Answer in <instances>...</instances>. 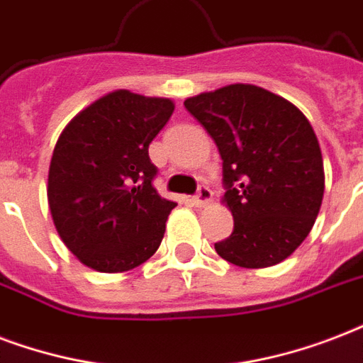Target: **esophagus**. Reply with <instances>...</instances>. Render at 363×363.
Listing matches in <instances>:
<instances>
[{"label": "esophagus", "instance_id": "obj_1", "mask_svg": "<svg viewBox=\"0 0 363 363\" xmlns=\"http://www.w3.org/2000/svg\"><path fill=\"white\" fill-rule=\"evenodd\" d=\"M210 201H212V191L208 189L206 185H201V187H199V193L193 196V204H195L196 208H202L206 206V204H210Z\"/></svg>", "mask_w": 363, "mask_h": 363}]
</instances>
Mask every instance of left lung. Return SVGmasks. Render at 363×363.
<instances>
[{
	"label": "left lung",
	"mask_w": 363,
	"mask_h": 363,
	"mask_svg": "<svg viewBox=\"0 0 363 363\" xmlns=\"http://www.w3.org/2000/svg\"><path fill=\"white\" fill-rule=\"evenodd\" d=\"M220 150L221 204L235 220L216 244L220 257L265 269L294 254L313 229L324 196L318 138L299 108L255 85L221 86L184 102Z\"/></svg>",
	"instance_id": "left-lung-1"
}]
</instances>
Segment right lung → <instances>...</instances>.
I'll use <instances>...</instances> for the list:
<instances>
[{"label": "right lung", "mask_w": 363, "mask_h": 363, "mask_svg": "<svg viewBox=\"0 0 363 363\" xmlns=\"http://www.w3.org/2000/svg\"><path fill=\"white\" fill-rule=\"evenodd\" d=\"M174 111L170 98L113 91L62 130L47 199L62 242L98 272H126L161 246L174 201L151 185L150 143Z\"/></svg>", "instance_id": "add662e5"}]
</instances>
